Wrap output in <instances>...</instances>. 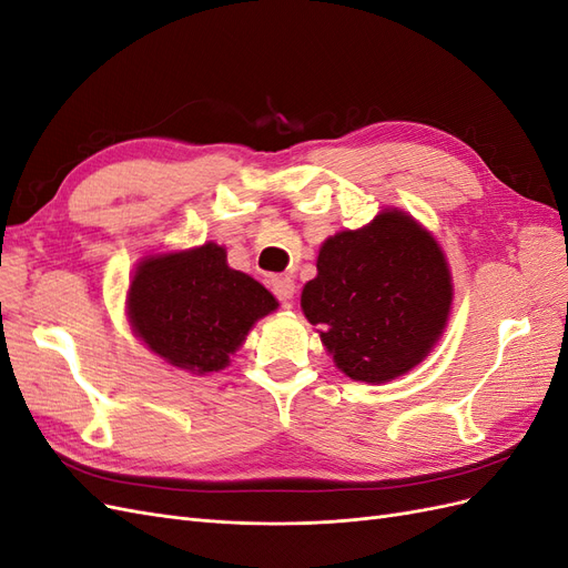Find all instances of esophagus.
Instances as JSON below:
<instances>
[{
    "label": "esophagus",
    "mask_w": 568,
    "mask_h": 568,
    "mask_svg": "<svg viewBox=\"0 0 568 568\" xmlns=\"http://www.w3.org/2000/svg\"><path fill=\"white\" fill-rule=\"evenodd\" d=\"M272 291H274V296H277L284 305H288V301L294 298V294H296V282L291 277H274L272 280Z\"/></svg>",
    "instance_id": "1"
}]
</instances>
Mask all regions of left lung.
Segmentation results:
<instances>
[{
  "label": "left lung",
  "mask_w": 568,
  "mask_h": 568,
  "mask_svg": "<svg viewBox=\"0 0 568 568\" xmlns=\"http://www.w3.org/2000/svg\"><path fill=\"white\" fill-rule=\"evenodd\" d=\"M453 277L432 232L403 211L326 239L301 307L336 367L386 384L417 367L448 324Z\"/></svg>",
  "instance_id": "8db88e82"
}]
</instances>
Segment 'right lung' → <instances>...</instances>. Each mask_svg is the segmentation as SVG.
Listing matches in <instances>:
<instances>
[{"instance_id": "1", "label": "right lung", "mask_w": 568, "mask_h": 568, "mask_svg": "<svg viewBox=\"0 0 568 568\" xmlns=\"http://www.w3.org/2000/svg\"><path fill=\"white\" fill-rule=\"evenodd\" d=\"M277 305L261 282L232 270L213 242L146 255L128 291L132 332L168 365L192 374L225 369L251 326Z\"/></svg>"}]
</instances>
